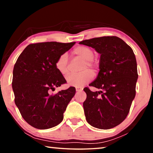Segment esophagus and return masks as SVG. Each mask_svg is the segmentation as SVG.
Here are the masks:
<instances>
[{"label": "esophagus", "mask_w": 153, "mask_h": 153, "mask_svg": "<svg viewBox=\"0 0 153 153\" xmlns=\"http://www.w3.org/2000/svg\"><path fill=\"white\" fill-rule=\"evenodd\" d=\"M76 92H79V91H82V88L77 87L76 88Z\"/></svg>", "instance_id": "obj_1"}]
</instances>
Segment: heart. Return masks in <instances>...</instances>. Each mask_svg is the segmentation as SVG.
Masks as SVG:
<instances>
[{
    "mask_svg": "<svg viewBox=\"0 0 153 153\" xmlns=\"http://www.w3.org/2000/svg\"><path fill=\"white\" fill-rule=\"evenodd\" d=\"M74 54L85 61L81 69L83 72L78 74L69 75L66 78L67 82L72 86L82 87L92 81L93 74L90 71H91L93 73L97 72L98 65L97 62L93 60L94 57V53L89 47L84 46H77L74 49ZM55 65L57 71L63 76H66L69 74V59L67 53L61 54L59 56ZM88 69L91 71H88Z\"/></svg>",
    "mask_w": 153,
    "mask_h": 153,
    "instance_id": "1",
    "label": "heart"
}]
</instances>
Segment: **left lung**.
I'll return each mask as SVG.
<instances>
[{"label":"left lung","mask_w":153,"mask_h":153,"mask_svg":"<svg viewBox=\"0 0 153 153\" xmlns=\"http://www.w3.org/2000/svg\"><path fill=\"white\" fill-rule=\"evenodd\" d=\"M94 48L100 55L98 76L84 88L83 103L87 122L98 129H107L120 124L128 116L136 96L138 75L133 50L117 36H102L79 42Z\"/></svg>","instance_id":"1"}]
</instances>
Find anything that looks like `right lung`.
I'll use <instances>...</instances> for the list:
<instances>
[{"mask_svg":"<svg viewBox=\"0 0 153 153\" xmlns=\"http://www.w3.org/2000/svg\"><path fill=\"white\" fill-rule=\"evenodd\" d=\"M75 44H31L15 64L12 88L15 105L24 120L33 128H51L63 120V113L76 94V88L71 86L55 94L51 92L67 82L55 64L59 56Z\"/></svg>","mask_w":153,"mask_h":153,"instance_id":"1","label":"right lung"}]
</instances>
